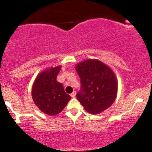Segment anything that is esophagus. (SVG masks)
I'll return each instance as SVG.
<instances>
[{
	"mask_svg": "<svg viewBox=\"0 0 152 152\" xmlns=\"http://www.w3.org/2000/svg\"><path fill=\"white\" fill-rule=\"evenodd\" d=\"M76 91H73L72 93L71 94V96L72 97V98H74V97L76 96Z\"/></svg>",
	"mask_w": 152,
	"mask_h": 152,
	"instance_id": "obj_1",
	"label": "esophagus"
}]
</instances>
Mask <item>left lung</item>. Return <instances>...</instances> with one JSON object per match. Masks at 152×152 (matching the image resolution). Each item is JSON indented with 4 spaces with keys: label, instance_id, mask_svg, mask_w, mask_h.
Masks as SVG:
<instances>
[{
    "label": "left lung",
    "instance_id": "1",
    "mask_svg": "<svg viewBox=\"0 0 152 152\" xmlns=\"http://www.w3.org/2000/svg\"><path fill=\"white\" fill-rule=\"evenodd\" d=\"M81 78L76 98L88 113L96 114L112 105L117 94V80L113 71L102 61L87 59L76 66Z\"/></svg>",
    "mask_w": 152,
    "mask_h": 152
}]
</instances>
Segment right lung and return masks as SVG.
Wrapping results in <instances>:
<instances>
[{
    "label": "right lung",
    "mask_w": 152,
    "mask_h": 152,
    "mask_svg": "<svg viewBox=\"0 0 152 152\" xmlns=\"http://www.w3.org/2000/svg\"><path fill=\"white\" fill-rule=\"evenodd\" d=\"M61 66L50 68L38 75L32 87V98L36 106L45 114H59L71 99L64 86L56 81Z\"/></svg>",
    "instance_id": "right-lung-1"
}]
</instances>
